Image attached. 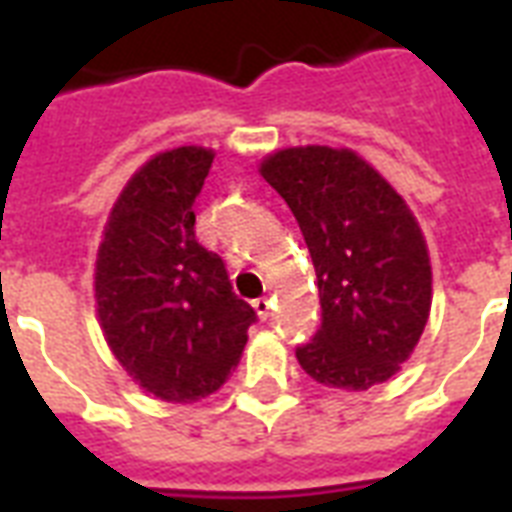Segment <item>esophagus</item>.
<instances>
[{
    "label": "esophagus",
    "mask_w": 512,
    "mask_h": 512,
    "mask_svg": "<svg viewBox=\"0 0 512 512\" xmlns=\"http://www.w3.org/2000/svg\"><path fill=\"white\" fill-rule=\"evenodd\" d=\"M271 308H273V303L268 300V297H257L255 300V311L260 319H268V316H271Z\"/></svg>",
    "instance_id": "34e87169"
}]
</instances>
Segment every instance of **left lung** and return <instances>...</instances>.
Wrapping results in <instances>:
<instances>
[{"instance_id":"8db88e82","label":"left lung","mask_w":512,"mask_h":512,"mask_svg":"<svg viewBox=\"0 0 512 512\" xmlns=\"http://www.w3.org/2000/svg\"><path fill=\"white\" fill-rule=\"evenodd\" d=\"M260 175L289 204L316 268L321 327L295 350L305 374L340 390L390 380L430 316V257L412 209L348 148H284Z\"/></svg>"}]
</instances>
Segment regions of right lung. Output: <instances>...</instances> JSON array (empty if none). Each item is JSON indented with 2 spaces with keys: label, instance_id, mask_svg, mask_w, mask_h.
<instances>
[{
  "label": "right lung",
  "instance_id": "1",
  "mask_svg": "<svg viewBox=\"0 0 512 512\" xmlns=\"http://www.w3.org/2000/svg\"><path fill=\"white\" fill-rule=\"evenodd\" d=\"M212 159L209 148L183 146L143 164L119 193L95 260L108 348L140 388L172 404L215 393L257 321L223 257L193 231V201Z\"/></svg>",
  "mask_w": 512,
  "mask_h": 512
}]
</instances>
